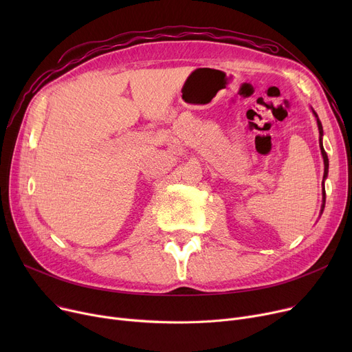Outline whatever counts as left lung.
<instances>
[{
  "label": "left lung",
  "instance_id": "8db88e82",
  "mask_svg": "<svg viewBox=\"0 0 352 352\" xmlns=\"http://www.w3.org/2000/svg\"><path fill=\"white\" fill-rule=\"evenodd\" d=\"M312 113H314V116H316V118H317V124H318V129H320V146H321V154H322V158H324V179H325V178H327V175H328V157H327V153H325L324 146H322V135H324V131H322V124H321V121H320V118H318V116H317L316 111L312 109ZM322 184H324V182H322ZM324 207H325V190H324V204H322L321 212L324 211Z\"/></svg>",
  "mask_w": 352,
  "mask_h": 352
}]
</instances>
